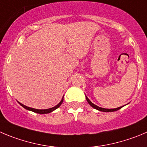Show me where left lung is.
<instances>
[{
	"mask_svg": "<svg viewBox=\"0 0 147 147\" xmlns=\"http://www.w3.org/2000/svg\"><path fill=\"white\" fill-rule=\"evenodd\" d=\"M86 100H87L88 103L89 105H90V106L92 107H94V109H97V110H99V111H101V112H115V111H117L118 110V109H121L122 107H117V108H115V109H105V108H101V107H99L96 106V105H95L94 104H93L91 101H90V100L88 99V98L87 96H86Z\"/></svg>",
	"mask_w": 147,
	"mask_h": 147,
	"instance_id": "8db88e82",
	"label": "left lung"
}]
</instances>
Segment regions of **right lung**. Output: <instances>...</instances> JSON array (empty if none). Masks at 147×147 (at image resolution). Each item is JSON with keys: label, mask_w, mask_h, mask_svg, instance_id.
I'll return each instance as SVG.
<instances>
[{"label": "right lung", "mask_w": 147, "mask_h": 147, "mask_svg": "<svg viewBox=\"0 0 147 147\" xmlns=\"http://www.w3.org/2000/svg\"><path fill=\"white\" fill-rule=\"evenodd\" d=\"M62 102H63V98H62V99H61V101L59 103L57 106H55V107H53L50 108V109H34V108L28 107L22 105V104H21V103H20V102L19 103H20V105H21L22 107H23L24 109H27V110H30V111H32V112H36V113H38V114H47V113H50V112H53V110H55L56 109H57V108L61 106V104H62Z\"/></svg>", "instance_id": "right-lung-1"}]
</instances>
